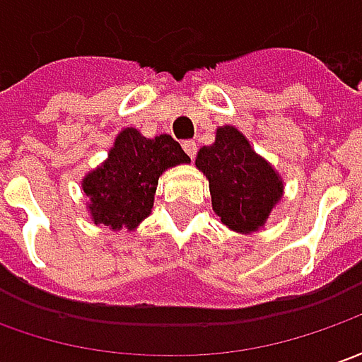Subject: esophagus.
Listing matches in <instances>:
<instances>
[{"instance_id":"esophagus-1","label":"esophagus","mask_w":362,"mask_h":362,"mask_svg":"<svg viewBox=\"0 0 362 362\" xmlns=\"http://www.w3.org/2000/svg\"><path fill=\"white\" fill-rule=\"evenodd\" d=\"M182 148H184V152L194 160V156H196V150H198V148H196V142H194V140H186V142H182Z\"/></svg>"}]
</instances>
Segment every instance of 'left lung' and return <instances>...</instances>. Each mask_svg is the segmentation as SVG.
<instances>
[{"label":"left lung","instance_id":"8db88e82","mask_svg":"<svg viewBox=\"0 0 362 362\" xmlns=\"http://www.w3.org/2000/svg\"><path fill=\"white\" fill-rule=\"evenodd\" d=\"M196 168L208 180L214 214L240 234L260 230L284 194L281 174L234 126H220L216 140L200 148Z\"/></svg>","mask_w":362,"mask_h":362}]
</instances>
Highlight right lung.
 Returning <instances> with one entry per match:
<instances>
[{
    "label": "right lung",
    "mask_w": 362,
    "mask_h": 362,
    "mask_svg": "<svg viewBox=\"0 0 362 362\" xmlns=\"http://www.w3.org/2000/svg\"><path fill=\"white\" fill-rule=\"evenodd\" d=\"M188 162L190 158L168 134L146 138L136 128H124L106 160L81 178L92 222L116 232L136 230L152 214L158 178Z\"/></svg>",
    "instance_id": "obj_1"
}]
</instances>
